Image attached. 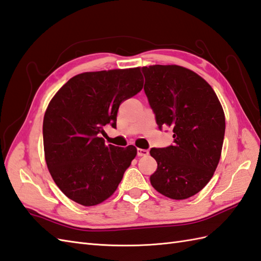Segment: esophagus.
Masks as SVG:
<instances>
[{"mask_svg": "<svg viewBox=\"0 0 261 261\" xmlns=\"http://www.w3.org/2000/svg\"><path fill=\"white\" fill-rule=\"evenodd\" d=\"M137 154H138V156H147L149 154V150H147V149H138Z\"/></svg>", "mask_w": 261, "mask_h": 261, "instance_id": "1", "label": "esophagus"}]
</instances>
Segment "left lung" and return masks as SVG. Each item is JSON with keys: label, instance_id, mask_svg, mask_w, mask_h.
Wrapping results in <instances>:
<instances>
[{"label": "left lung", "instance_id": "left-lung-1", "mask_svg": "<svg viewBox=\"0 0 261 261\" xmlns=\"http://www.w3.org/2000/svg\"><path fill=\"white\" fill-rule=\"evenodd\" d=\"M141 70L158 128L170 126L173 132L171 145L150 150L158 163L150 182L168 198H190L209 182L219 163L225 113L213 88L193 71L179 65Z\"/></svg>", "mask_w": 261, "mask_h": 261}]
</instances>
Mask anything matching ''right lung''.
I'll use <instances>...</instances> for the list:
<instances>
[{
	"mask_svg": "<svg viewBox=\"0 0 261 261\" xmlns=\"http://www.w3.org/2000/svg\"><path fill=\"white\" fill-rule=\"evenodd\" d=\"M140 68L86 72L73 76L53 96L44 114L47 169L64 195L86 207L117 190L137 148L106 145L103 126H117L121 102L140 92Z\"/></svg>",
	"mask_w": 261,
	"mask_h": 261,
	"instance_id": "1",
	"label": "right lung"
}]
</instances>
